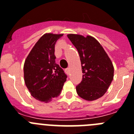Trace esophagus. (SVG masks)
Here are the masks:
<instances>
[{
	"mask_svg": "<svg viewBox=\"0 0 134 134\" xmlns=\"http://www.w3.org/2000/svg\"><path fill=\"white\" fill-rule=\"evenodd\" d=\"M65 72H66L67 74H70V68H67L66 69H65Z\"/></svg>",
	"mask_w": 134,
	"mask_h": 134,
	"instance_id": "esophagus-1",
	"label": "esophagus"
}]
</instances>
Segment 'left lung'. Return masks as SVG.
<instances>
[{"label":"left lung","instance_id":"obj_1","mask_svg":"<svg viewBox=\"0 0 134 134\" xmlns=\"http://www.w3.org/2000/svg\"><path fill=\"white\" fill-rule=\"evenodd\" d=\"M68 37L79 52L82 80L76 86L79 97L94 100L107 92L113 79L114 68L102 46L93 37L68 34Z\"/></svg>","mask_w":134,"mask_h":134}]
</instances>
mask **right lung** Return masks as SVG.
I'll use <instances>...</instances> for the list:
<instances>
[{
    "label": "right lung",
    "mask_w": 134,
    "mask_h": 134,
    "mask_svg": "<svg viewBox=\"0 0 134 134\" xmlns=\"http://www.w3.org/2000/svg\"><path fill=\"white\" fill-rule=\"evenodd\" d=\"M63 34H46L37 41L24 64V80L35 99L48 103L60 95L67 76L55 63V44Z\"/></svg>",
    "instance_id": "obj_1"
}]
</instances>
